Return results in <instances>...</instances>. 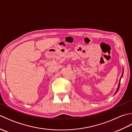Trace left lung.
I'll return each mask as SVG.
<instances>
[{
    "mask_svg": "<svg viewBox=\"0 0 132 132\" xmlns=\"http://www.w3.org/2000/svg\"><path fill=\"white\" fill-rule=\"evenodd\" d=\"M123 74H124V69H123V71H122V75H121V78H120V81H119V85H118V87H117V89H116V92H115V93H114V95H115V94L117 93V91H118V90H119V87H120V80H121V78H122V77Z\"/></svg>",
    "mask_w": 132,
    "mask_h": 132,
    "instance_id": "1",
    "label": "left lung"
}]
</instances>
